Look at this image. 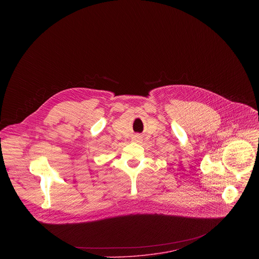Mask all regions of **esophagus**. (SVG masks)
Here are the masks:
<instances>
[{"label":"esophagus","mask_w":259,"mask_h":259,"mask_svg":"<svg viewBox=\"0 0 259 259\" xmlns=\"http://www.w3.org/2000/svg\"><path fill=\"white\" fill-rule=\"evenodd\" d=\"M137 138H139V137H137ZM137 138H135V139H137Z\"/></svg>","instance_id":"1"}]
</instances>
